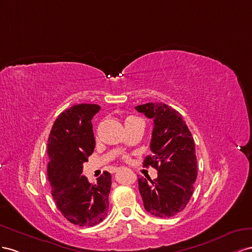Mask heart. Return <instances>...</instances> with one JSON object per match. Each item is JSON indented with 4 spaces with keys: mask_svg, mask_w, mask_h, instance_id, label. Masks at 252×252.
Wrapping results in <instances>:
<instances>
[{
    "mask_svg": "<svg viewBox=\"0 0 252 252\" xmlns=\"http://www.w3.org/2000/svg\"><path fill=\"white\" fill-rule=\"evenodd\" d=\"M124 159H125V160H128V156H127V155H125V156H124Z\"/></svg>",
    "mask_w": 252,
    "mask_h": 252,
    "instance_id": "b5f03b06",
    "label": "heart"
}]
</instances>
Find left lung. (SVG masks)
I'll list each match as a JSON object with an SVG mask.
<instances>
[{"label": "left lung", "mask_w": 252, "mask_h": 252, "mask_svg": "<svg viewBox=\"0 0 252 252\" xmlns=\"http://www.w3.org/2000/svg\"><path fill=\"white\" fill-rule=\"evenodd\" d=\"M153 119L150 149L145 167L157 170V178H138L145 209L158 218H171L183 211L192 196L197 176L195 143L183 116L166 103L135 107Z\"/></svg>", "instance_id": "obj_1"}]
</instances>
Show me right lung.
<instances>
[{
	"label": "right lung",
	"mask_w": 252,
	"mask_h": 252,
	"mask_svg": "<svg viewBox=\"0 0 252 252\" xmlns=\"http://www.w3.org/2000/svg\"><path fill=\"white\" fill-rule=\"evenodd\" d=\"M98 104H75L54 122L47 140V176L52 194L62 215L81 227L101 222L109 210L112 177L109 172L90 184L82 175L83 162L94 152L92 119Z\"/></svg>",
	"instance_id": "1"
}]
</instances>
